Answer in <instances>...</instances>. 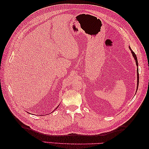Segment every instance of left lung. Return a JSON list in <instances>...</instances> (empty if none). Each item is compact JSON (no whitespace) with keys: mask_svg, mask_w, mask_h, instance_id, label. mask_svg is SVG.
<instances>
[{"mask_svg":"<svg viewBox=\"0 0 149 149\" xmlns=\"http://www.w3.org/2000/svg\"><path fill=\"white\" fill-rule=\"evenodd\" d=\"M129 49H130V50H131V52L132 53V56H133V58H134L135 61H136V66H137V88H136V91H137L138 88V84H139V74H138V59H137L136 55L135 53L133 51H132L130 47H129Z\"/></svg>","mask_w":149,"mask_h":149,"instance_id":"left-lung-1","label":"left lung"}]
</instances>
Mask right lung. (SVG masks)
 Here are the masks:
<instances>
[{
  "label": "right lung",
  "mask_w": 149,
  "mask_h": 149,
  "mask_svg": "<svg viewBox=\"0 0 149 149\" xmlns=\"http://www.w3.org/2000/svg\"><path fill=\"white\" fill-rule=\"evenodd\" d=\"M58 107H56V108H58Z\"/></svg>",
  "instance_id": "1"
}]
</instances>
